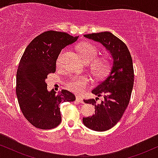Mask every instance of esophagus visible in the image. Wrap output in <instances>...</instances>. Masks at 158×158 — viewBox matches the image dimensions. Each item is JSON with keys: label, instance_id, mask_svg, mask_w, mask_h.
I'll return each mask as SVG.
<instances>
[{"label": "esophagus", "instance_id": "obj_1", "mask_svg": "<svg viewBox=\"0 0 158 158\" xmlns=\"http://www.w3.org/2000/svg\"><path fill=\"white\" fill-rule=\"evenodd\" d=\"M76 99H77V102H79L80 103H83V99L81 97H79V96H77V97H76Z\"/></svg>", "mask_w": 158, "mask_h": 158}]
</instances>
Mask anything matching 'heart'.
I'll list each match as a JSON object with an SVG mask.
<instances>
[{"label":"heart","instance_id":"heart-1","mask_svg":"<svg viewBox=\"0 0 158 158\" xmlns=\"http://www.w3.org/2000/svg\"><path fill=\"white\" fill-rule=\"evenodd\" d=\"M77 50L86 63L89 64L90 72L98 79L104 77L111 67V61L108 56H101L96 58L98 55V48L95 45L89 42H82L77 46ZM64 50L61 52L57 59V64L61 61V56ZM90 84V79L85 76L74 77L67 82V87L69 90L76 94H81Z\"/></svg>","mask_w":158,"mask_h":158}]
</instances>
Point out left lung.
I'll return each mask as SVG.
<instances>
[{
	"label": "left lung",
	"mask_w": 158,
	"mask_h": 158,
	"mask_svg": "<svg viewBox=\"0 0 158 158\" xmlns=\"http://www.w3.org/2000/svg\"><path fill=\"white\" fill-rule=\"evenodd\" d=\"M84 36L102 44L113 59L110 73L91 91L97 96V98L102 95L104 100L97 105L94 99H84L85 103L95 107L94 115L83 117L84 125L94 131H105L119 122L129 103L134 85L133 62L126 44L111 32H102Z\"/></svg>",
	"instance_id": "8db88e82"
}]
</instances>
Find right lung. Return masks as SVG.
Returning a JSON list of instances; mask_svg holds the SVG:
<instances>
[{
	"label": "right lung",
	"instance_id": "1",
	"mask_svg": "<svg viewBox=\"0 0 158 158\" xmlns=\"http://www.w3.org/2000/svg\"><path fill=\"white\" fill-rule=\"evenodd\" d=\"M79 36L50 30L40 34L27 47L16 74V95L24 117L35 128L51 129L60 124L59 104L73 102L75 96L67 90L56 94L48 91L45 79L56 72L61 50Z\"/></svg>",
	"mask_w": 158,
	"mask_h": 158
}]
</instances>
